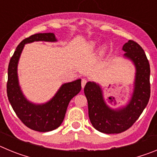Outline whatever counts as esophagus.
Here are the masks:
<instances>
[{"mask_svg":"<svg viewBox=\"0 0 157 157\" xmlns=\"http://www.w3.org/2000/svg\"><path fill=\"white\" fill-rule=\"evenodd\" d=\"M86 84V80L85 78L82 79V88H84V87H85Z\"/></svg>","mask_w":157,"mask_h":157,"instance_id":"esophagus-1","label":"esophagus"}]
</instances>
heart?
<instances>
[{"mask_svg":"<svg viewBox=\"0 0 157 157\" xmlns=\"http://www.w3.org/2000/svg\"><path fill=\"white\" fill-rule=\"evenodd\" d=\"M98 43L96 42V41H92V42L90 43V45H88V48H87L88 52H94V51H95L96 49L98 48ZM106 50H107V48L105 46H103L101 48V51H100V55H101V56L105 55V52H106Z\"/></svg>","mask_w":157,"mask_h":157,"instance_id":"heart-1","label":"heart"}]
</instances>
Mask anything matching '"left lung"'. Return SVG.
<instances>
[{
	"instance_id": "8db88e82",
	"label": "left lung",
	"mask_w": 157,
	"mask_h": 157,
	"mask_svg": "<svg viewBox=\"0 0 157 157\" xmlns=\"http://www.w3.org/2000/svg\"><path fill=\"white\" fill-rule=\"evenodd\" d=\"M123 50L124 56L131 59L136 67L134 92L127 106L111 109L105 103L101 87L95 82H88L84 88L90 120L96 130L105 134H120L128 130L141 116L150 98V67L143 48L129 40Z\"/></svg>"
}]
</instances>
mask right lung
I'll use <instances>...</instances> for the list:
<instances>
[{
	"mask_svg": "<svg viewBox=\"0 0 157 157\" xmlns=\"http://www.w3.org/2000/svg\"><path fill=\"white\" fill-rule=\"evenodd\" d=\"M56 41L52 33L36 34L19 43L8 64L7 94L16 116L31 130L47 132L61 125L71 100L81 90V79L64 83L53 98L47 103L35 105L25 98L19 86L17 65L25 44L34 41Z\"/></svg>",
	"mask_w": 157,
	"mask_h": 157,
	"instance_id": "right-lung-1",
	"label": "right lung"
}]
</instances>
